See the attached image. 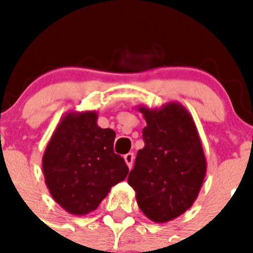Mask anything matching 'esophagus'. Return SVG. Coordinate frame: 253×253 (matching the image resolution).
Listing matches in <instances>:
<instances>
[{"mask_svg":"<svg viewBox=\"0 0 253 253\" xmlns=\"http://www.w3.org/2000/svg\"><path fill=\"white\" fill-rule=\"evenodd\" d=\"M123 159H125V162H126L127 167H128V169L132 168V166H134V154H131V152H128V154H126L125 156H123Z\"/></svg>","mask_w":253,"mask_h":253,"instance_id":"esophagus-1","label":"esophagus"}]
</instances>
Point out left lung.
Returning <instances> with one entry per match:
<instances>
[{"instance_id": "8db88e82", "label": "left lung", "mask_w": 253, "mask_h": 253, "mask_svg": "<svg viewBox=\"0 0 253 253\" xmlns=\"http://www.w3.org/2000/svg\"><path fill=\"white\" fill-rule=\"evenodd\" d=\"M146 119L128 185L143 214L166 223L192 208L206 174V158L196 123L180 102L160 109L139 106Z\"/></svg>"}]
</instances>
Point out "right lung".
I'll return each instance as SVG.
<instances>
[{
	"label": "right lung",
	"mask_w": 253,
	"mask_h": 253,
	"mask_svg": "<svg viewBox=\"0 0 253 253\" xmlns=\"http://www.w3.org/2000/svg\"><path fill=\"white\" fill-rule=\"evenodd\" d=\"M95 111H69L53 131L42 159L51 196L65 211L86 215L111 186L126 178L128 167L114 154L115 132L97 125Z\"/></svg>",
	"instance_id": "1"
}]
</instances>
